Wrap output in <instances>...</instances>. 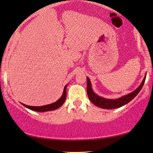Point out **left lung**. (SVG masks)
Wrapping results in <instances>:
<instances>
[{
  "label": "left lung",
  "mask_w": 153,
  "mask_h": 153,
  "mask_svg": "<svg viewBox=\"0 0 153 153\" xmlns=\"http://www.w3.org/2000/svg\"><path fill=\"white\" fill-rule=\"evenodd\" d=\"M146 75L144 77V78L139 85V87L137 88L136 90L132 91V93L128 94V95L123 96L122 97L117 99H106L104 98L101 96H99L94 93L93 89L91 87V84L90 82V79L89 77H87V95L89 97V100H91V102H93L96 106L100 107V108H104L107 109H115L119 108L123 105H126L127 103L130 102L132 99H134L137 96V94L139 93L141 89L143 87V84L145 82Z\"/></svg>",
  "instance_id": "8db88e82"
}]
</instances>
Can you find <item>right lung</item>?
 <instances>
[{
  "label": "right lung",
  "mask_w": 153,
  "mask_h": 153,
  "mask_svg": "<svg viewBox=\"0 0 153 153\" xmlns=\"http://www.w3.org/2000/svg\"><path fill=\"white\" fill-rule=\"evenodd\" d=\"M68 85H66L65 87H64V92L62 96H61L59 100H57L56 102L52 103V104L50 105H44V106H39V107H36V106H29V105H26L25 104H23V106H25L27 108H28L31 110L36 111H40V112H44V111H51V110H55V109H57L62 106V105L64 104V101L66 100V87H67Z\"/></svg>",
  "instance_id": "add662e5"
}]
</instances>
